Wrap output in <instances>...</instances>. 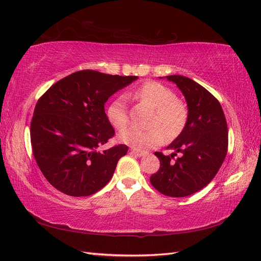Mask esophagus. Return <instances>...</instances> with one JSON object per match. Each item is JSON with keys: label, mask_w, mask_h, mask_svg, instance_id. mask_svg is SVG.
I'll list each match as a JSON object with an SVG mask.
<instances>
[{"label": "esophagus", "mask_w": 261, "mask_h": 261, "mask_svg": "<svg viewBox=\"0 0 261 261\" xmlns=\"http://www.w3.org/2000/svg\"><path fill=\"white\" fill-rule=\"evenodd\" d=\"M130 153L131 154H133V155H137V156H144V155H146L148 154V152H145V151H140V150H137V149H130Z\"/></svg>", "instance_id": "obj_1"}]
</instances>
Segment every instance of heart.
<instances>
[{"label":"heart","instance_id":"b5f03b06","mask_svg":"<svg viewBox=\"0 0 261 261\" xmlns=\"http://www.w3.org/2000/svg\"><path fill=\"white\" fill-rule=\"evenodd\" d=\"M131 96L149 103L155 109L151 125L159 128L146 131L128 128L119 133L120 141L137 149H149L163 142V129L169 139L175 138L181 133L188 120V109L168 87L156 82H148L131 92ZM107 118L117 130H121L128 124L129 116L125 97L120 96L108 106Z\"/></svg>","mask_w":261,"mask_h":261}]
</instances>
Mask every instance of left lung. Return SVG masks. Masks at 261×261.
I'll return each mask as SVG.
<instances>
[{"mask_svg": "<svg viewBox=\"0 0 261 261\" xmlns=\"http://www.w3.org/2000/svg\"><path fill=\"white\" fill-rule=\"evenodd\" d=\"M165 78L182 91L188 103V120L168 146L172 154L154 153L160 169L150 182L166 196L185 197L205 188L216 175L227 154L228 129L222 106L208 90L184 76ZM177 152L180 158L172 162Z\"/></svg>", "mask_w": 261, "mask_h": 261, "instance_id": "8db88e82", "label": "left lung"}]
</instances>
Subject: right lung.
Instances as JSON below:
<instances>
[{
    "label": "right lung",
    "instance_id": "right-lung-1",
    "mask_svg": "<svg viewBox=\"0 0 261 261\" xmlns=\"http://www.w3.org/2000/svg\"><path fill=\"white\" fill-rule=\"evenodd\" d=\"M137 79L80 70L39 98L31 123V143L39 170L55 189L70 196H89L110 181L128 146L99 151L115 136L105 103Z\"/></svg>",
    "mask_w": 261,
    "mask_h": 261
}]
</instances>
